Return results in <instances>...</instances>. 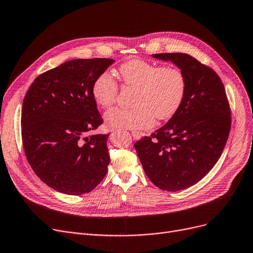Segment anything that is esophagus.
I'll return each instance as SVG.
<instances>
[{
    "instance_id": "1",
    "label": "esophagus",
    "mask_w": 253,
    "mask_h": 253,
    "mask_svg": "<svg viewBox=\"0 0 253 253\" xmlns=\"http://www.w3.org/2000/svg\"><path fill=\"white\" fill-rule=\"evenodd\" d=\"M131 135H132V137H133L134 139H139V138H140V136H141V134H140V133L135 132V131H134V132L131 133Z\"/></svg>"
}]
</instances>
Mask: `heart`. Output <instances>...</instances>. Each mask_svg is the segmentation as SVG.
<instances>
[{
    "instance_id": "obj_1",
    "label": "heart",
    "mask_w": 253,
    "mask_h": 253,
    "mask_svg": "<svg viewBox=\"0 0 253 253\" xmlns=\"http://www.w3.org/2000/svg\"><path fill=\"white\" fill-rule=\"evenodd\" d=\"M120 78L125 85L135 87L131 108L114 107L104 115L108 128L141 130L150 128L157 120H168L179 109L185 96L186 81L174 66H162L134 59L121 65ZM92 96L101 107L115 103L118 84L109 73L95 80Z\"/></svg>"
}]
</instances>
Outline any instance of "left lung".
Listing matches in <instances>:
<instances>
[{"label": "left lung", "mask_w": 253, "mask_h": 253, "mask_svg": "<svg viewBox=\"0 0 253 253\" xmlns=\"http://www.w3.org/2000/svg\"><path fill=\"white\" fill-rule=\"evenodd\" d=\"M173 63L186 81L184 99L169 122L134 144L148 178L162 190L179 191L201 181L225 147L230 109L217 73L187 53H155Z\"/></svg>", "instance_id": "1"}]
</instances>
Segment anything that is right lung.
I'll list each match as a JSON object with an SVG mask.
<instances>
[{
  "instance_id": "1",
  "label": "right lung",
  "mask_w": 253,
  "mask_h": 253,
  "mask_svg": "<svg viewBox=\"0 0 253 253\" xmlns=\"http://www.w3.org/2000/svg\"><path fill=\"white\" fill-rule=\"evenodd\" d=\"M114 62H65L39 75L25 96L21 137L27 159L41 181L61 193L90 192L107 172L108 134H86L102 124L93 84Z\"/></svg>"
}]
</instances>
